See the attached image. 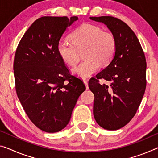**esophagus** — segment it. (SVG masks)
<instances>
[{
	"label": "esophagus",
	"mask_w": 158,
	"mask_h": 158,
	"mask_svg": "<svg viewBox=\"0 0 158 158\" xmlns=\"http://www.w3.org/2000/svg\"><path fill=\"white\" fill-rule=\"evenodd\" d=\"M83 82H84V84H85V85L86 89H88V88H89V87H88V83H87V81H85V80H84V81H83Z\"/></svg>",
	"instance_id": "obj_1"
}]
</instances>
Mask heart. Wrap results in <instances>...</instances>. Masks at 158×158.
Returning a JSON list of instances; mask_svg holds the SVG:
<instances>
[{
	"label": "heart",
	"mask_w": 158,
	"mask_h": 158,
	"mask_svg": "<svg viewBox=\"0 0 158 158\" xmlns=\"http://www.w3.org/2000/svg\"><path fill=\"white\" fill-rule=\"evenodd\" d=\"M71 42L60 40L57 50L61 59L73 66L81 59H85L74 69L73 73L86 79L98 71L100 64L106 65L114 57L117 42L113 32L104 31L100 27L90 23L80 25L71 35Z\"/></svg>",
	"instance_id": "heart-1"
}]
</instances>
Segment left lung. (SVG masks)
Returning <instances> with one entry per match:
<instances>
[{"instance_id":"obj_1","label":"left lung","mask_w":158,"mask_h":158,"mask_svg":"<svg viewBox=\"0 0 158 158\" xmlns=\"http://www.w3.org/2000/svg\"><path fill=\"white\" fill-rule=\"evenodd\" d=\"M107 26L116 38L113 60L92 77L89 88L94 95L93 114L97 123L106 130H117L132 119L146 87V60L135 34L127 24L111 16L90 17ZM104 79L108 85H101Z\"/></svg>"}]
</instances>
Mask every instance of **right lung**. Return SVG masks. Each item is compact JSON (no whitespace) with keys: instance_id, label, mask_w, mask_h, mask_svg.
<instances>
[{"instance_id":"obj_1","label":"right lung","mask_w":158,"mask_h":158,"mask_svg":"<svg viewBox=\"0 0 158 158\" xmlns=\"http://www.w3.org/2000/svg\"><path fill=\"white\" fill-rule=\"evenodd\" d=\"M77 20L76 16L38 18L22 37L15 55L17 95L31 122L47 133L66 127L86 89L81 79L71 74L57 50L67 27Z\"/></svg>"}]
</instances>
